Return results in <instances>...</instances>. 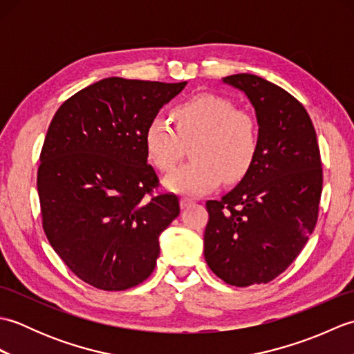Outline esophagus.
I'll list each match as a JSON object with an SVG mask.
<instances>
[{"label":"esophagus","instance_id":"34e87169","mask_svg":"<svg viewBox=\"0 0 354 354\" xmlns=\"http://www.w3.org/2000/svg\"><path fill=\"white\" fill-rule=\"evenodd\" d=\"M193 199H190V198H181V207L183 208H187L189 205H192L193 204Z\"/></svg>","mask_w":354,"mask_h":354}]
</instances>
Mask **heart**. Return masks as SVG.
I'll use <instances>...</instances> for the list:
<instances>
[{"instance_id": "heart-1", "label": "heart", "mask_w": 354, "mask_h": 354, "mask_svg": "<svg viewBox=\"0 0 354 354\" xmlns=\"http://www.w3.org/2000/svg\"><path fill=\"white\" fill-rule=\"evenodd\" d=\"M175 126L164 115L150 120L145 145L158 169L176 167L184 153V142L192 145V161L171 171L165 187L171 192L205 194L214 190L225 176L232 183L243 178L257 156L260 146L255 118L221 95L204 94L178 104L173 111Z\"/></svg>"}]
</instances>
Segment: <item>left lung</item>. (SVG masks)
<instances>
[{"instance_id": "8db88e82", "label": "left lung", "mask_w": 354, "mask_h": 354, "mask_svg": "<svg viewBox=\"0 0 354 354\" xmlns=\"http://www.w3.org/2000/svg\"><path fill=\"white\" fill-rule=\"evenodd\" d=\"M248 95L259 122L257 156L234 190L207 201L205 261L227 284L272 281L298 257L317 225L322 167L306 108L254 74L223 79Z\"/></svg>"}]
</instances>
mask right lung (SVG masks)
Masks as SVG:
<instances>
[{
  "mask_svg": "<svg viewBox=\"0 0 354 354\" xmlns=\"http://www.w3.org/2000/svg\"><path fill=\"white\" fill-rule=\"evenodd\" d=\"M187 82L108 77L65 100L45 135L37 167L42 228L82 281L126 290L153 272L161 232L179 214L158 193L146 127Z\"/></svg>",
  "mask_w": 354,
  "mask_h": 354,
  "instance_id": "obj_1",
  "label": "right lung"
}]
</instances>
